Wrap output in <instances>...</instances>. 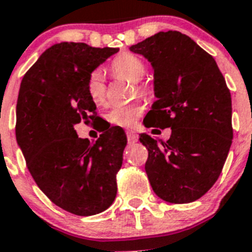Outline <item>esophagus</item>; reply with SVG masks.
<instances>
[{"label": "esophagus", "mask_w": 252, "mask_h": 252, "mask_svg": "<svg viewBox=\"0 0 252 252\" xmlns=\"http://www.w3.org/2000/svg\"><path fill=\"white\" fill-rule=\"evenodd\" d=\"M126 135H127L128 144H133V142H136L137 139H139V135H137V132L133 130H127L126 131Z\"/></svg>", "instance_id": "34e87169"}]
</instances>
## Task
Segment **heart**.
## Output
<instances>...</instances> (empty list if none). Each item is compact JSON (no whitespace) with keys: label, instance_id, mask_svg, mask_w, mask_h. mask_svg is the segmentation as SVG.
Instances as JSON below:
<instances>
[{"label":"heart","instance_id":"heart-1","mask_svg":"<svg viewBox=\"0 0 252 252\" xmlns=\"http://www.w3.org/2000/svg\"><path fill=\"white\" fill-rule=\"evenodd\" d=\"M111 72L115 77L124 78L132 82L135 91L142 97H148L151 88L148 83L142 82L146 72V66L139 57L131 53H122L112 60L110 65ZM87 93L93 103L103 106L106 103V82L101 70H93L87 79ZM145 111V106L141 101L131 102L127 104H119L111 108L107 113V120L116 126L128 127L132 126L140 119Z\"/></svg>","mask_w":252,"mask_h":252}]
</instances>
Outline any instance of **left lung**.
<instances>
[{"label": "left lung", "mask_w": 252, "mask_h": 252, "mask_svg": "<svg viewBox=\"0 0 252 252\" xmlns=\"http://www.w3.org/2000/svg\"><path fill=\"white\" fill-rule=\"evenodd\" d=\"M130 50L154 68L158 101L144 125L171 128L170 139L160 144L140 135L149 151V182L169 203L197 201L218 179L232 144L230 90L212 55L179 31H160Z\"/></svg>", "instance_id": "8db88e82"}]
</instances>
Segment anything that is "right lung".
Returning a JSON list of instances; mask_svg holds the SVG:
<instances>
[{
    "instance_id": "add662e5",
    "label": "right lung",
    "mask_w": 252,
    "mask_h": 252,
    "mask_svg": "<svg viewBox=\"0 0 252 252\" xmlns=\"http://www.w3.org/2000/svg\"><path fill=\"white\" fill-rule=\"evenodd\" d=\"M119 49L55 44L24 75L16 104V140L30 174L58 207L77 216L103 212L117 193L116 174L127 144L111 127L91 144L74 126L97 120L88 75Z\"/></svg>"
}]
</instances>
